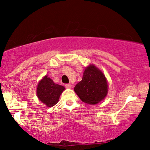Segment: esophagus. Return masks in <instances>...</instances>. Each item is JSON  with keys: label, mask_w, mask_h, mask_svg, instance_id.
Wrapping results in <instances>:
<instances>
[{"label": "esophagus", "mask_w": 150, "mask_h": 150, "mask_svg": "<svg viewBox=\"0 0 150 150\" xmlns=\"http://www.w3.org/2000/svg\"><path fill=\"white\" fill-rule=\"evenodd\" d=\"M65 86V87L67 88H71V87H72L71 85V84H66Z\"/></svg>", "instance_id": "obj_1"}]
</instances>
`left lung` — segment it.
<instances>
[{"label": "left lung", "mask_w": 150, "mask_h": 150, "mask_svg": "<svg viewBox=\"0 0 150 150\" xmlns=\"http://www.w3.org/2000/svg\"><path fill=\"white\" fill-rule=\"evenodd\" d=\"M74 91L83 102L88 105L97 104L108 93L105 76L95 65H89L84 71L82 80L75 85Z\"/></svg>", "instance_id": "obj_1"}]
</instances>
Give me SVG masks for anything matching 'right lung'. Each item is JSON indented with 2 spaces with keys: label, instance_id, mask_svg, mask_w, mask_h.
<instances>
[{
  "label": "right lung",
  "instance_id": "right-lung-1",
  "mask_svg": "<svg viewBox=\"0 0 150 150\" xmlns=\"http://www.w3.org/2000/svg\"><path fill=\"white\" fill-rule=\"evenodd\" d=\"M65 87L55 83L47 76L40 81L37 87V95L40 101L48 107H52L58 103L59 96Z\"/></svg>",
  "mask_w": 150,
  "mask_h": 150
}]
</instances>
